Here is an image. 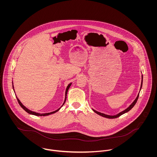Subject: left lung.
<instances>
[{
    "label": "left lung",
    "mask_w": 157,
    "mask_h": 157,
    "mask_svg": "<svg viewBox=\"0 0 157 157\" xmlns=\"http://www.w3.org/2000/svg\"><path fill=\"white\" fill-rule=\"evenodd\" d=\"M142 85H143V75H142V80H141V88H140V90L141 89V87H142ZM139 94L140 93H138V95H137V97H136V98H135V100L134 101H133V103L127 108V109H126L124 111H122V112H120L119 113H118V114H117L116 115H106V114H105V113H101V112H97V111H96L95 110H94V109H92L94 112H95L96 113H97L98 115H101V116H102V117H105V118H117V117H119L120 116H121V115H123V114H124V113H126V112H128V111H129L134 106H135V105L136 104V101H137V100H138V97H139Z\"/></svg>",
    "instance_id": "left-lung-1"
}]
</instances>
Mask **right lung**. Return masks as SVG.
I'll return each mask as SVG.
<instances>
[{
	"label": "right lung",
	"instance_id": "obj_1",
	"mask_svg": "<svg viewBox=\"0 0 157 157\" xmlns=\"http://www.w3.org/2000/svg\"><path fill=\"white\" fill-rule=\"evenodd\" d=\"M71 83H70V84H69L68 85V86H67V90H66V92H65V96H66V97H65V101H64V103H63V105H64V103H65V101H66V99H67V90H69V87L71 86ZM13 88H14V87H13ZM17 101H18V103H19V104L20 105V106L23 109L26 111V112H28V113H29V114H32V115H36V116H46V115H50V114H52V113H54L55 112H57L58 111H59V109H60V108L63 106H62L59 109H58L57 110H56V111H53V112H49V113H37V112H33V111H30V110H29L28 109H27L25 106H24L22 104V103L20 101V100L17 98Z\"/></svg>",
	"mask_w": 157,
	"mask_h": 157
}]
</instances>
